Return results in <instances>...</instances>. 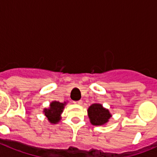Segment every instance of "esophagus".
<instances>
[{"instance_id": "1", "label": "esophagus", "mask_w": 157, "mask_h": 157, "mask_svg": "<svg viewBox=\"0 0 157 157\" xmlns=\"http://www.w3.org/2000/svg\"><path fill=\"white\" fill-rule=\"evenodd\" d=\"M74 104H75V105H81L82 104V101H74Z\"/></svg>"}]
</instances>
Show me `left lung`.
I'll return each instance as SVG.
<instances>
[{
  "label": "left lung",
  "instance_id": "obj_1",
  "mask_svg": "<svg viewBox=\"0 0 157 157\" xmlns=\"http://www.w3.org/2000/svg\"><path fill=\"white\" fill-rule=\"evenodd\" d=\"M87 112L91 124L94 126L105 125L112 117L109 111L105 109L101 104H93L89 107Z\"/></svg>",
  "mask_w": 157,
  "mask_h": 157
}]
</instances>
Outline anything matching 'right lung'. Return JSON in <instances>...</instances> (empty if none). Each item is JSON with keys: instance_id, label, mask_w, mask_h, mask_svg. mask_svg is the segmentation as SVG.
Wrapping results in <instances>:
<instances>
[{"instance_id": "right-lung-1", "label": "right lung", "mask_w": 157, "mask_h": 157, "mask_svg": "<svg viewBox=\"0 0 157 157\" xmlns=\"http://www.w3.org/2000/svg\"><path fill=\"white\" fill-rule=\"evenodd\" d=\"M65 105H66V102L60 103L59 101H55L51 102L48 109H44L43 112L45 113V116L47 117L49 123H53V124L59 123L61 119L60 115L63 112Z\"/></svg>"}]
</instances>
